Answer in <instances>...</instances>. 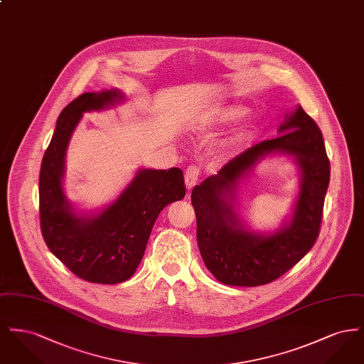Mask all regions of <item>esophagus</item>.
<instances>
[{
  "label": "esophagus",
  "mask_w": 364,
  "mask_h": 364,
  "mask_svg": "<svg viewBox=\"0 0 364 364\" xmlns=\"http://www.w3.org/2000/svg\"><path fill=\"white\" fill-rule=\"evenodd\" d=\"M199 168L196 165H190L186 171V186L187 188L191 190L193 186H196V183L199 181Z\"/></svg>",
  "instance_id": "1"
}]
</instances>
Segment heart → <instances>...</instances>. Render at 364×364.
I'll use <instances>...</instances> for the list:
<instances>
[{
    "mask_svg": "<svg viewBox=\"0 0 364 364\" xmlns=\"http://www.w3.org/2000/svg\"><path fill=\"white\" fill-rule=\"evenodd\" d=\"M244 113H245V110L242 106H223V107L215 109L210 114L208 124L214 125V127L229 125V124L236 122L237 119H240ZM258 127H259V122L255 117L244 122L242 127H239L236 129V132L226 140L225 144H224L225 153H232V151L237 150L247 140H250L257 134Z\"/></svg>",
    "mask_w": 364,
    "mask_h": 364,
    "instance_id": "heart-1",
    "label": "heart"
}]
</instances>
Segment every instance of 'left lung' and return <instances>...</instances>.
Instances as JSON below:
<instances>
[{"label": "left lung", "instance_id": "obj_1", "mask_svg": "<svg viewBox=\"0 0 364 364\" xmlns=\"http://www.w3.org/2000/svg\"><path fill=\"white\" fill-rule=\"evenodd\" d=\"M278 132L277 138L263 140L230 159L191 193L200 255L211 274L226 285L258 287L277 279L318 239L330 180L322 132L301 106L285 117ZM272 152L295 156L302 173L301 192L291 223L273 235H260L243 226L232 203L238 181Z\"/></svg>", "mask_w": 364, "mask_h": 364}]
</instances>
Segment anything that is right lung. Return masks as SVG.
I'll return each instance as SVG.
<instances>
[{
  "mask_svg": "<svg viewBox=\"0 0 364 364\" xmlns=\"http://www.w3.org/2000/svg\"><path fill=\"white\" fill-rule=\"evenodd\" d=\"M119 90L85 92L60 113L39 173L43 240L70 272L95 284L134 276L161 210L186 196L183 171L140 169L120 196L94 215H76L63 191L65 151L83 113L122 102Z\"/></svg>",
  "mask_w": 364,
  "mask_h": 364,
  "instance_id": "1",
  "label": "right lung"
}]
</instances>
